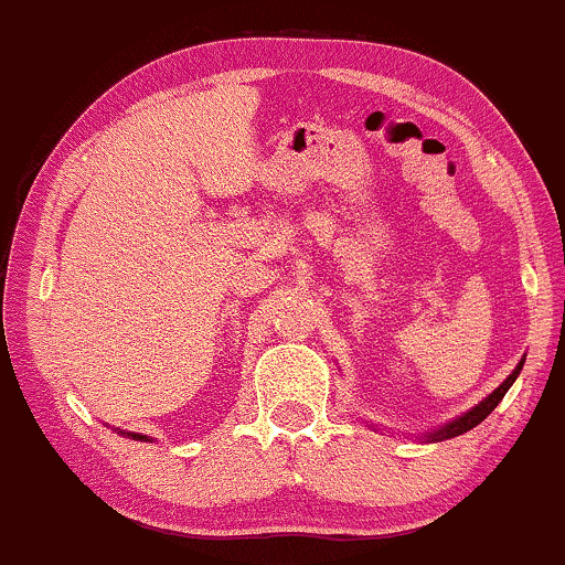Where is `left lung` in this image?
Masks as SVG:
<instances>
[{"instance_id": "8db88e82", "label": "left lung", "mask_w": 565, "mask_h": 565, "mask_svg": "<svg viewBox=\"0 0 565 565\" xmlns=\"http://www.w3.org/2000/svg\"><path fill=\"white\" fill-rule=\"evenodd\" d=\"M521 367H523V362L519 364V367L513 370V373H510V375L505 377V383H502L500 388H494L492 394L487 396V399H483L481 404H476V407L470 409V413H466V415H462V417H457V420L449 423V426H444L441 430H434V434H430L428 439H430V441H444V439H452V436H460V434H466V430H470V428H476V426H479L481 420H487V417L494 413V407H497V404L502 402V396L508 394V388L513 386V383H515V377H519Z\"/></svg>"}]
</instances>
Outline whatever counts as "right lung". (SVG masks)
I'll return each mask as SVG.
<instances>
[{"instance_id": "1", "label": "right lung", "mask_w": 565, "mask_h": 565, "mask_svg": "<svg viewBox=\"0 0 565 565\" xmlns=\"http://www.w3.org/2000/svg\"><path fill=\"white\" fill-rule=\"evenodd\" d=\"M131 436H135V439H145V436H139V434H131Z\"/></svg>"}]
</instances>
